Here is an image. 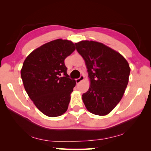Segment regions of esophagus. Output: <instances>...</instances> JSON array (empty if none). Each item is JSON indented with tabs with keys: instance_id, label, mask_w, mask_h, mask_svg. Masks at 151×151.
Listing matches in <instances>:
<instances>
[{
	"instance_id": "esophagus-1",
	"label": "esophagus",
	"mask_w": 151,
	"mask_h": 151,
	"mask_svg": "<svg viewBox=\"0 0 151 151\" xmlns=\"http://www.w3.org/2000/svg\"><path fill=\"white\" fill-rule=\"evenodd\" d=\"M84 75H81L78 78H76V84H79L80 82H82V81H84Z\"/></svg>"
}]
</instances>
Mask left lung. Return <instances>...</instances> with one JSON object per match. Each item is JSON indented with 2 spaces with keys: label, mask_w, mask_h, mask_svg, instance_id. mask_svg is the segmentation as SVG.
Here are the masks:
<instances>
[{
  "label": "left lung",
  "mask_w": 151,
  "mask_h": 151,
  "mask_svg": "<svg viewBox=\"0 0 151 151\" xmlns=\"http://www.w3.org/2000/svg\"><path fill=\"white\" fill-rule=\"evenodd\" d=\"M85 60L91 84L82 95L87 110L95 115L108 114L120 102L129 82L130 68L117 51L93 41L75 43Z\"/></svg>",
  "instance_id": "8db88e82"
}]
</instances>
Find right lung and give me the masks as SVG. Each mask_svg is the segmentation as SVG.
<instances>
[{"mask_svg":"<svg viewBox=\"0 0 151 151\" xmlns=\"http://www.w3.org/2000/svg\"><path fill=\"white\" fill-rule=\"evenodd\" d=\"M75 49L72 41L58 39L35 49L22 65L25 90L47 116H60L68 108L76 81L69 78L64 60Z\"/></svg>","mask_w":151,"mask_h":151,"instance_id":"right-lung-1","label":"right lung"}]
</instances>
